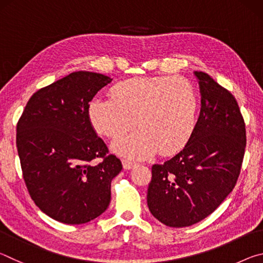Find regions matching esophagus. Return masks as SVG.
I'll return each mask as SVG.
<instances>
[{"instance_id": "34e87169", "label": "esophagus", "mask_w": 263, "mask_h": 263, "mask_svg": "<svg viewBox=\"0 0 263 263\" xmlns=\"http://www.w3.org/2000/svg\"><path fill=\"white\" fill-rule=\"evenodd\" d=\"M122 162H123V167L125 169H131L137 164L135 161H131V160H128V159H123Z\"/></svg>"}]
</instances>
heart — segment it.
Listing matches in <instances>:
<instances>
[{"instance_id":"heart-1","label":"heart","mask_w":263,"mask_h":263,"mask_svg":"<svg viewBox=\"0 0 263 263\" xmlns=\"http://www.w3.org/2000/svg\"><path fill=\"white\" fill-rule=\"evenodd\" d=\"M110 96L95 97L88 117L100 135L117 139L135 126L139 130L114 144L118 153L146 158L180 151L196 126L198 97L189 80L181 77L133 78L116 83Z\"/></svg>"}]
</instances>
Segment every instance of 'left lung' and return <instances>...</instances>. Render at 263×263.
I'll return each instance as SVG.
<instances>
[{"label": "left lung", "mask_w": 263, "mask_h": 263, "mask_svg": "<svg viewBox=\"0 0 263 263\" xmlns=\"http://www.w3.org/2000/svg\"><path fill=\"white\" fill-rule=\"evenodd\" d=\"M201 112L184 148L152 166L147 205L171 228L203 220L237 184L246 148V125L237 100L210 75L195 72Z\"/></svg>", "instance_id": "8db88e82"}]
</instances>
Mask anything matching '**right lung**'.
<instances>
[{"label":"right lung","instance_id":"right-lung-1","mask_svg":"<svg viewBox=\"0 0 263 263\" xmlns=\"http://www.w3.org/2000/svg\"><path fill=\"white\" fill-rule=\"evenodd\" d=\"M112 81L100 73H70L35 91L17 123L23 179L41 210L65 224L102 215L122 162L109 154L88 117V104ZM102 161L95 164L93 160Z\"/></svg>","mask_w":263,"mask_h":263}]
</instances>
